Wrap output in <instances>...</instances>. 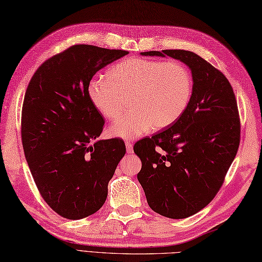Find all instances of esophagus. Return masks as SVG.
I'll return each mask as SVG.
<instances>
[{
	"mask_svg": "<svg viewBox=\"0 0 262 262\" xmlns=\"http://www.w3.org/2000/svg\"><path fill=\"white\" fill-rule=\"evenodd\" d=\"M126 149L127 153H133V151H134V146H133V144L130 142H126Z\"/></svg>",
	"mask_w": 262,
	"mask_h": 262,
	"instance_id": "esophagus-1",
	"label": "esophagus"
}]
</instances>
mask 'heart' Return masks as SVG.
I'll return each mask as SVG.
<instances>
[{
  "label": "heart",
  "mask_w": 262,
  "mask_h": 262,
  "mask_svg": "<svg viewBox=\"0 0 262 262\" xmlns=\"http://www.w3.org/2000/svg\"><path fill=\"white\" fill-rule=\"evenodd\" d=\"M190 71L177 60L126 58L105 76L89 81L88 97L103 118L115 120L129 98L130 110L114 122L109 134L133 138L173 124L185 113L192 94Z\"/></svg>",
  "instance_id": "obj_1"
}]
</instances>
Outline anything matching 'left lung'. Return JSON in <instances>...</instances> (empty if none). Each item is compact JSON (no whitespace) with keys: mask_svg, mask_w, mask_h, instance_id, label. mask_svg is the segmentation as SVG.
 <instances>
[{"mask_svg":"<svg viewBox=\"0 0 262 262\" xmlns=\"http://www.w3.org/2000/svg\"><path fill=\"white\" fill-rule=\"evenodd\" d=\"M170 56L191 70L192 94L171 127L134 145L137 179L155 213L180 220L198 213L219 192L237 153L241 126L229 80L197 54L182 49L144 52Z\"/></svg>","mask_w":262,"mask_h":262,"instance_id":"1","label":"left lung"}]
</instances>
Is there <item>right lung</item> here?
<instances>
[{
    "label": "right lung",
    "mask_w": 262,
    "mask_h": 262,
    "mask_svg": "<svg viewBox=\"0 0 262 262\" xmlns=\"http://www.w3.org/2000/svg\"><path fill=\"white\" fill-rule=\"evenodd\" d=\"M127 51L74 45L43 62L28 84L21 115L27 163L41 197L58 215L81 220L102 207L126 153L120 138L96 141L104 119L86 86Z\"/></svg>",
    "instance_id": "1"
}]
</instances>
